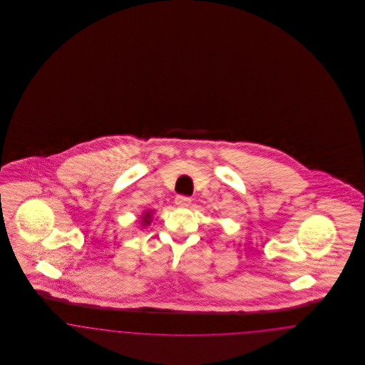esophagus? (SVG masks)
Wrapping results in <instances>:
<instances>
[{
	"label": "esophagus",
	"instance_id": "1",
	"mask_svg": "<svg viewBox=\"0 0 365 365\" xmlns=\"http://www.w3.org/2000/svg\"><path fill=\"white\" fill-rule=\"evenodd\" d=\"M175 204H176L178 207H180V208H187V207H190L191 198L185 197V195H178V197L175 198Z\"/></svg>",
	"mask_w": 365,
	"mask_h": 365
}]
</instances>
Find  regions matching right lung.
Returning <instances> with one entry per match:
<instances>
[{
	"label": "right lung",
	"instance_id": "1",
	"mask_svg": "<svg viewBox=\"0 0 365 365\" xmlns=\"http://www.w3.org/2000/svg\"><path fill=\"white\" fill-rule=\"evenodd\" d=\"M152 217H153V210H145L142 217H140V226L148 227L152 223Z\"/></svg>",
	"mask_w": 365,
	"mask_h": 365
}]
</instances>
